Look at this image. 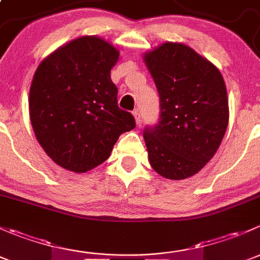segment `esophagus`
<instances>
[{
    "label": "esophagus",
    "mask_w": 260,
    "mask_h": 260,
    "mask_svg": "<svg viewBox=\"0 0 260 260\" xmlns=\"http://www.w3.org/2000/svg\"><path fill=\"white\" fill-rule=\"evenodd\" d=\"M133 115H135V119H136V123H137V125H141V114H140V111H138V109H136V111L133 112Z\"/></svg>",
    "instance_id": "esophagus-1"
}]
</instances>
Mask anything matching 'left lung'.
<instances>
[{
    "label": "left lung",
    "mask_w": 260,
    "mask_h": 260,
    "mask_svg": "<svg viewBox=\"0 0 260 260\" xmlns=\"http://www.w3.org/2000/svg\"><path fill=\"white\" fill-rule=\"evenodd\" d=\"M159 95V118L143 138L152 169L170 180L198 174L219 148L229 104L224 79L185 44L165 43L145 54Z\"/></svg>",
    "instance_id": "1"
}]
</instances>
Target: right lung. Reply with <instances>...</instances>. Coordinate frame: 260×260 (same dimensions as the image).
Listing matches in <instances>:
<instances>
[{
  "label": "right lung",
  "mask_w": 260,
  "mask_h": 260,
  "mask_svg": "<svg viewBox=\"0 0 260 260\" xmlns=\"http://www.w3.org/2000/svg\"><path fill=\"white\" fill-rule=\"evenodd\" d=\"M119 51L98 36H81L41 61L30 86L34 132L60 167L86 172L103 164L122 133L136 127L118 107L111 79Z\"/></svg>",
  "instance_id": "add662e5"
}]
</instances>
